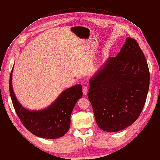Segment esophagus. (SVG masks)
<instances>
[{
    "label": "esophagus",
    "instance_id": "esophagus-1",
    "mask_svg": "<svg viewBox=\"0 0 160 160\" xmlns=\"http://www.w3.org/2000/svg\"><path fill=\"white\" fill-rule=\"evenodd\" d=\"M83 93L84 95H86L88 93V88L85 85L83 86Z\"/></svg>",
    "mask_w": 160,
    "mask_h": 160
}]
</instances>
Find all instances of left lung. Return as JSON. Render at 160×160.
I'll return each instance as SVG.
<instances>
[{"label":"left lung","instance_id":"8db88e82","mask_svg":"<svg viewBox=\"0 0 160 160\" xmlns=\"http://www.w3.org/2000/svg\"><path fill=\"white\" fill-rule=\"evenodd\" d=\"M88 98L97 124L117 132L132 125L146 103L149 71L138 42L128 37L115 57H109L89 80Z\"/></svg>","mask_w":160,"mask_h":160}]
</instances>
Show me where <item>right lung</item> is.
<instances>
[{"label":"right lung","instance_id":"right-lung-1","mask_svg":"<svg viewBox=\"0 0 160 160\" xmlns=\"http://www.w3.org/2000/svg\"><path fill=\"white\" fill-rule=\"evenodd\" d=\"M9 81L12 102L18 117L31 133L46 139L61 138L68 132L71 124V115L78 99L82 98V85H75L66 89L47 108L40 110H29L20 103L14 93L12 77Z\"/></svg>","mask_w":160,"mask_h":160}]
</instances>
